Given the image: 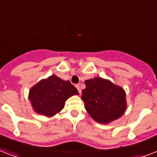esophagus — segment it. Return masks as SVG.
<instances>
[{"mask_svg":"<svg viewBox=\"0 0 157 157\" xmlns=\"http://www.w3.org/2000/svg\"><path fill=\"white\" fill-rule=\"evenodd\" d=\"M76 89H77V90H78L79 93L81 94V86H80V85H76Z\"/></svg>","mask_w":157,"mask_h":157,"instance_id":"34e87169","label":"esophagus"}]
</instances>
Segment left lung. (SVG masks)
I'll use <instances>...</instances> for the list:
<instances>
[{"instance_id":"8db88e82","label":"left lung","mask_w":157,"mask_h":157,"mask_svg":"<svg viewBox=\"0 0 157 157\" xmlns=\"http://www.w3.org/2000/svg\"><path fill=\"white\" fill-rule=\"evenodd\" d=\"M81 99L96 122L107 124L121 117L126 111V94L121 86L107 79L94 77L85 81Z\"/></svg>"}]
</instances>
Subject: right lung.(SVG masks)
<instances>
[{
	"label": "right lung",
	"mask_w": 157,
	"mask_h": 157,
	"mask_svg": "<svg viewBox=\"0 0 157 157\" xmlns=\"http://www.w3.org/2000/svg\"><path fill=\"white\" fill-rule=\"evenodd\" d=\"M78 94L76 88L70 81L51 75L30 89L28 100L37 114L52 117L63 109L67 99Z\"/></svg>",
	"instance_id": "right-lung-1"
}]
</instances>
